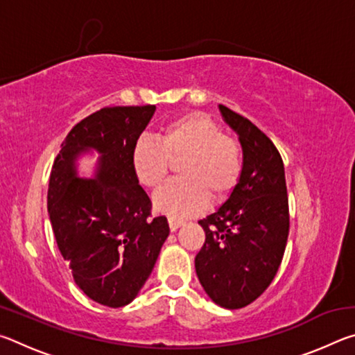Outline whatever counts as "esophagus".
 Here are the masks:
<instances>
[{
    "mask_svg": "<svg viewBox=\"0 0 355 355\" xmlns=\"http://www.w3.org/2000/svg\"><path fill=\"white\" fill-rule=\"evenodd\" d=\"M182 225H184V220L175 219V218H169V227H171L172 232H175L177 228H180Z\"/></svg>",
    "mask_w": 355,
    "mask_h": 355,
    "instance_id": "34e87169",
    "label": "esophagus"
}]
</instances>
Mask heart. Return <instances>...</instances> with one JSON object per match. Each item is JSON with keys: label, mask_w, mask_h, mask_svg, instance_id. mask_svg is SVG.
<instances>
[{"label": "heart", "mask_w": 355, "mask_h": 355, "mask_svg": "<svg viewBox=\"0 0 355 355\" xmlns=\"http://www.w3.org/2000/svg\"><path fill=\"white\" fill-rule=\"evenodd\" d=\"M177 182L153 197L155 208L172 218H186L207 207L208 196L222 200L235 189L243 172V152L233 137L203 114H186L158 133V141L141 137L131 153L135 175L155 189L164 182L172 163H178Z\"/></svg>", "instance_id": "obj_1"}]
</instances>
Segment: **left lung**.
I'll use <instances>...</instances> for the list:
<instances>
[{
  "label": "left lung",
  "mask_w": 355,
  "mask_h": 355,
  "mask_svg": "<svg viewBox=\"0 0 355 355\" xmlns=\"http://www.w3.org/2000/svg\"><path fill=\"white\" fill-rule=\"evenodd\" d=\"M219 111L238 135L243 172L228 199L199 220L207 238L196 255V272L214 304L235 310L271 285L286 248L290 214L279 150L250 120L224 105Z\"/></svg>",
  "instance_id": "left-lung-1"
}]
</instances>
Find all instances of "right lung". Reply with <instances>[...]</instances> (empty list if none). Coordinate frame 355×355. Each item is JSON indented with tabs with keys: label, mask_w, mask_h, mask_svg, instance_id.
Wrapping results in <instances>:
<instances>
[{
	"label": "right lung",
	"mask_w": 355,
	"mask_h": 355,
	"mask_svg": "<svg viewBox=\"0 0 355 355\" xmlns=\"http://www.w3.org/2000/svg\"><path fill=\"white\" fill-rule=\"evenodd\" d=\"M155 105L103 107L76 123L61 144L48 184V214L75 284L106 307L130 304L146 284L169 236L164 216L152 218L147 192L131 164L135 144ZM98 153L92 179L76 161Z\"/></svg>",
	"instance_id": "1"
}]
</instances>
